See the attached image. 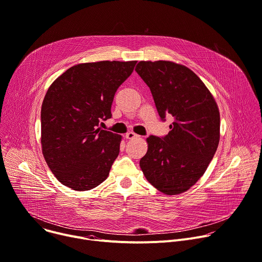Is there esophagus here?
<instances>
[{
    "label": "esophagus",
    "instance_id": "esophagus-1",
    "mask_svg": "<svg viewBox=\"0 0 262 262\" xmlns=\"http://www.w3.org/2000/svg\"><path fill=\"white\" fill-rule=\"evenodd\" d=\"M125 138L126 139H128V140H133V139H137V138H139V136L138 135H136L135 133H133V132H128L126 135H125Z\"/></svg>",
    "mask_w": 262,
    "mask_h": 262
}]
</instances>
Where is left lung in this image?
<instances>
[{
	"instance_id": "1",
	"label": "left lung",
	"mask_w": 262,
	"mask_h": 262,
	"mask_svg": "<svg viewBox=\"0 0 262 262\" xmlns=\"http://www.w3.org/2000/svg\"><path fill=\"white\" fill-rule=\"evenodd\" d=\"M136 71L151 91L163 121H174L165 137L149 136L140 167L166 195L188 191L206 171L220 141L216 102L197 74L170 61H141Z\"/></svg>"
}]
</instances>
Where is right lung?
<instances>
[{"label": "right lung", "mask_w": 262, "mask_h": 262, "mask_svg": "<svg viewBox=\"0 0 262 262\" xmlns=\"http://www.w3.org/2000/svg\"><path fill=\"white\" fill-rule=\"evenodd\" d=\"M137 61L72 66L51 85L41 106V146L56 178L76 191L104 181L119 155L121 136L98 127L112 117L119 86Z\"/></svg>", "instance_id": "obj_1"}]
</instances>
